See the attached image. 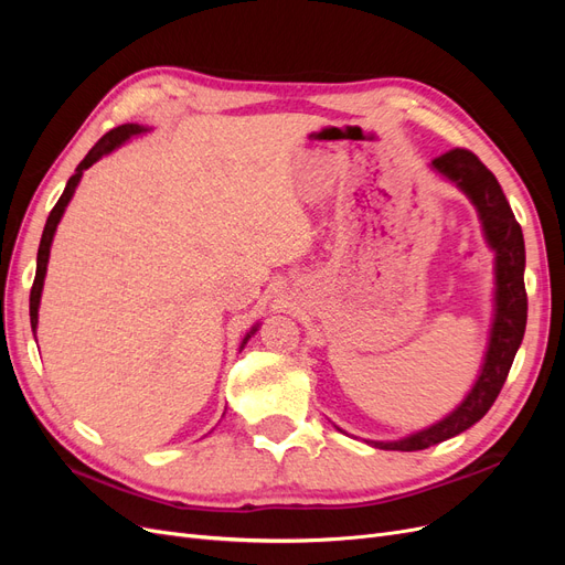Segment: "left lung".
<instances>
[{"label": "left lung", "mask_w": 565, "mask_h": 565, "mask_svg": "<svg viewBox=\"0 0 565 565\" xmlns=\"http://www.w3.org/2000/svg\"><path fill=\"white\" fill-rule=\"evenodd\" d=\"M431 164L443 177L455 181L476 204L478 214H481L488 243L494 249V254H498V266H494V276H498V297H494V301H498V311H494L490 347L486 353L481 377L476 380L465 403L446 419L419 434L391 443L374 440L372 446L380 450H426L436 446V443H443L461 431H467L469 426L481 419L500 396L511 363H514V355L521 347L527 320V295L523 282V233L502 193L500 181L494 179L490 169L467 148H452L448 152H443V156H438Z\"/></svg>", "instance_id": "1"}]
</instances>
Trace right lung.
Here are the masks:
<instances>
[{
	"mask_svg": "<svg viewBox=\"0 0 565 565\" xmlns=\"http://www.w3.org/2000/svg\"><path fill=\"white\" fill-rule=\"evenodd\" d=\"M141 131H143V127H139V125H119V127L110 129L108 134L100 136L98 143L87 152V158H84V160L77 164L75 174H73L71 179H67V185H65L63 195L58 198V202L54 204V210H51V214H49V218H46V226H44L42 241H40V249H38L35 282H32V289H30V324H32V334H35V330H38V309H40L42 285H44V276H46L49 247H51V241H54V233H56L58 221H61V216H63V212H65V207H67V202H71V198H73V193H75V188H77V183H79V179H82V174H84V169H89L100 156H106V152H110V150L117 148L119 143H125V141L129 139V136L141 134ZM254 332H256V330H254ZM254 332H252V334H254Z\"/></svg>",
	"mask_w": 565,
	"mask_h": 565,
	"instance_id": "right-lung-1",
	"label": "right lung"
}]
</instances>
